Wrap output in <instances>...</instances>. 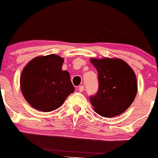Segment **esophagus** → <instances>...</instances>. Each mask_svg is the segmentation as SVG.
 I'll list each match as a JSON object with an SVG mask.
<instances>
[{
	"mask_svg": "<svg viewBox=\"0 0 158 158\" xmlns=\"http://www.w3.org/2000/svg\"><path fill=\"white\" fill-rule=\"evenodd\" d=\"M84 90H85V86L84 85H81L80 87L78 88V91L80 92V93H82Z\"/></svg>",
	"mask_w": 158,
	"mask_h": 158,
	"instance_id": "1",
	"label": "esophagus"
}]
</instances>
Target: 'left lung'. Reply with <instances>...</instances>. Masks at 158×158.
Instances as JSON below:
<instances>
[{"mask_svg": "<svg viewBox=\"0 0 158 158\" xmlns=\"http://www.w3.org/2000/svg\"><path fill=\"white\" fill-rule=\"evenodd\" d=\"M98 73L99 90L90 96L93 110L103 117L120 115L131 105L138 91L135 72L120 58L90 59Z\"/></svg>", "mask_w": 158, "mask_h": 158, "instance_id": "8db88e82", "label": "left lung"}]
</instances>
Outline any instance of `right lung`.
I'll return each mask as SVG.
<instances>
[{
    "label": "right lung",
    "mask_w": 158,
    "mask_h": 158,
    "mask_svg": "<svg viewBox=\"0 0 158 158\" xmlns=\"http://www.w3.org/2000/svg\"><path fill=\"white\" fill-rule=\"evenodd\" d=\"M64 58L56 54L34 58L20 76V89L27 102L39 111L49 112L62 105L74 92L69 73L62 70Z\"/></svg>",
    "instance_id": "add662e5"
}]
</instances>
